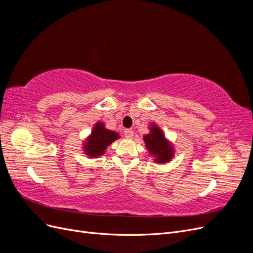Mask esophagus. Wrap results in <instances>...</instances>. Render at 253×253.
<instances>
[{"label": "esophagus", "mask_w": 253, "mask_h": 253, "mask_svg": "<svg viewBox=\"0 0 253 253\" xmlns=\"http://www.w3.org/2000/svg\"><path fill=\"white\" fill-rule=\"evenodd\" d=\"M125 136L126 137V138H132V137L134 136V132L132 131V129L126 128L125 131Z\"/></svg>", "instance_id": "obj_1"}]
</instances>
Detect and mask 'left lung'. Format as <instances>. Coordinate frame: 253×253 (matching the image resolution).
Instances as JSON below:
<instances>
[{
  "label": "left lung",
  "instance_id": "8db88e82",
  "mask_svg": "<svg viewBox=\"0 0 253 253\" xmlns=\"http://www.w3.org/2000/svg\"><path fill=\"white\" fill-rule=\"evenodd\" d=\"M150 132L142 138L149 154L155 163L163 165L171 162L175 154L174 145L167 138L164 131L158 125L151 122L149 126Z\"/></svg>",
  "mask_w": 253,
  "mask_h": 253
}]
</instances>
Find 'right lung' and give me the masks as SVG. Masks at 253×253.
Listing matches in <instances>:
<instances>
[{
    "mask_svg": "<svg viewBox=\"0 0 253 253\" xmlns=\"http://www.w3.org/2000/svg\"><path fill=\"white\" fill-rule=\"evenodd\" d=\"M119 138L118 132L106 128L102 121H97L90 134L82 143L83 153L88 158H98L104 154L109 145Z\"/></svg>",
    "mask_w": 253,
    "mask_h": 253,
    "instance_id": "obj_1",
    "label": "right lung"
}]
</instances>
